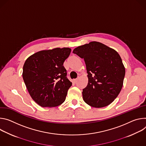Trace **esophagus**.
Masks as SVG:
<instances>
[{
    "label": "esophagus",
    "instance_id": "34e87169",
    "mask_svg": "<svg viewBox=\"0 0 146 146\" xmlns=\"http://www.w3.org/2000/svg\"><path fill=\"white\" fill-rule=\"evenodd\" d=\"M77 81H78V79H74L72 80V84H76L77 82Z\"/></svg>",
    "mask_w": 146,
    "mask_h": 146
}]
</instances>
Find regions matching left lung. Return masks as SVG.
<instances>
[{
    "instance_id": "1",
    "label": "left lung",
    "mask_w": 146,
    "mask_h": 146,
    "mask_svg": "<svg viewBox=\"0 0 146 146\" xmlns=\"http://www.w3.org/2000/svg\"><path fill=\"white\" fill-rule=\"evenodd\" d=\"M73 53L84 58L86 64L89 80L82 92L84 102L95 108L111 104L120 93L125 75L119 54L98 42L78 46Z\"/></svg>"
}]
</instances>
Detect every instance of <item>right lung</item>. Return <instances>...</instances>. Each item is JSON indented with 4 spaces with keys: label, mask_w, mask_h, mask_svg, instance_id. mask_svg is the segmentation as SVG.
<instances>
[{
    "label": "right lung",
    "mask_w": 146,
    "mask_h": 146,
    "mask_svg": "<svg viewBox=\"0 0 146 146\" xmlns=\"http://www.w3.org/2000/svg\"><path fill=\"white\" fill-rule=\"evenodd\" d=\"M71 48H55L29 57L23 66V77L28 91L42 107H57L66 100L72 83L63 66Z\"/></svg>",
    "instance_id": "add662e5"
}]
</instances>
